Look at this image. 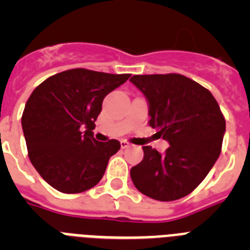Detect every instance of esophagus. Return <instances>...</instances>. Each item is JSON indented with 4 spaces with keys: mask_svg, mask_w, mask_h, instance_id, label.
I'll return each instance as SVG.
<instances>
[{
    "mask_svg": "<svg viewBox=\"0 0 250 250\" xmlns=\"http://www.w3.org/2000/svg\"><path fill=\"white\" fill-rule=\"evenodd\" d=\"M120 145H121V149H126V147L130 146V143L126 140H121Z\"/></svg>",
    "mask_w": 250,
    "mask_h": 250,
    "instance_id": "esophagus-1",
    "label": "esophagus"
}]
</instances>
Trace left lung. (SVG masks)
<instances>
[{"instance_id": "8db88e82", "label": "left lung", "mask_w": 250, "mask_h": 250, "mask_svg": "<svg viewBox=\"0 0 250 250\" xmlns=\"http://www.w3.org/2000/svg\"><path fill=\"white\" fill-rule=\"evenodd\" d=\"M130 81L149 101V125L170 144L163 155L143 146L144 159L130 170L132 183L151 199L184 198L219 158L224 115L211 92L184 75H134Z\"/></svg>"}]
</instances>
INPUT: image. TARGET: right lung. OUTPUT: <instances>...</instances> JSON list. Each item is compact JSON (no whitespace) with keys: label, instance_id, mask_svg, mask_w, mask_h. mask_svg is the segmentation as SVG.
Instances as JSON below:
<instances>
[{"label":"right lung","instance_id":"1","mask_svg":"<svg viewBox=\"0 0 250 250\" xmlns=\"http://www.w3.org/2000/svg\"><path fill=\"white\" fill-rule=\"evenodd\" d=\"M129 77L71 68L52 75L32 91L21 118L28 158L56 190L83 193L101 180L120 143L96 141L92 130L104 98Z\"/></svg>","mask_w":250,"mask_h":250}]
</instances>
